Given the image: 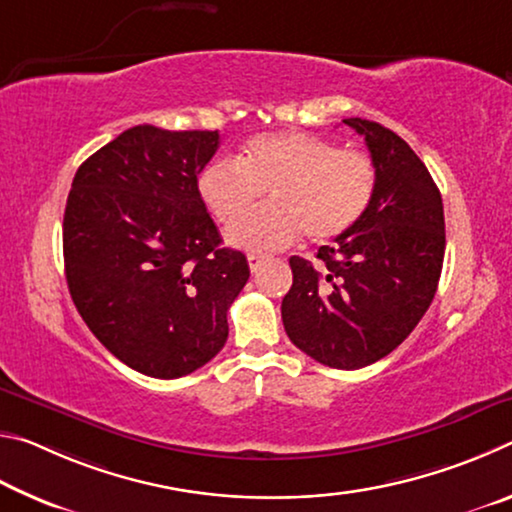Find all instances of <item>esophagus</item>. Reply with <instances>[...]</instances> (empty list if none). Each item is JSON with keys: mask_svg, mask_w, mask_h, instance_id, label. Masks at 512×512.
Listing matches in <instances>:
<instances>
[{"mask_svg": "<svg viewBox=\"0 0 512 512\" xmlns=\"http://www.w3.org/2000/svg\"><path fill=\"white\" fill-rule=\"evenodd\" d=\"M266 259V255H257V253H250L248 255V266H250V271L253 273H257L259 271V266H262V262Z\"/></svg>", "mask_w": 512, "mask_h": 512, "instance_id": "34e87169", "label": "esophagus"}]
</instances>
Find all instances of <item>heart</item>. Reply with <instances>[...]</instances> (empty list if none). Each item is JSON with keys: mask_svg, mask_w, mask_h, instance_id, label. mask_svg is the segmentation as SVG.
<instances>
[{"mask_svg": "<svg viewBox=\"0 0 512 512\" xmlns=\"http://www.w3.org/2000/svg\"><path fill=\"white\" fill-rule=\"evenodd\" d=\"M264 191L272 205L228 232L230 244L275 250L305 235L323 244L350 232L377 192V164L363 151L339 149L307 133H264L239 160L219 158L198 176V192L221 223H235Z\"/></svg>", "mask_w": 512, "mask_h": 512, "instance_id": "obj_1", "label": "heart"}]
</instances>
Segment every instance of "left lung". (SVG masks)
Masks as SVG:
<instances>
[{
  "label": "left lung",
  "mask_w": 512,
  "mask_h": 512,
  "mask_svg": "<svg viewBox=\"0 0 512 512\" xmlns=\"http://www.w3.org/2000/svg\"><path fill=\"white\" fill-rule=\"evenodd\" d=\"M343 124L366 140L377 192L350 232L318 248L320 268L289 259L282 323L311 359L357 370L391 354L429 309L443 271L445 214L431 173L400 135L359 117Z\"/></svg>",
  "instance_id": "left-lung-1"
}]
</instances>
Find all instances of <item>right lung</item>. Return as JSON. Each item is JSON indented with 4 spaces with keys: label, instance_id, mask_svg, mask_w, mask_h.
<instances>
[{
    "label": "right lung",
    "instance_id": "1",
    "mask_svg": "<svg viewBox=\"0 0 512 512\" xmlns=\"http://www.w3.org/2000/svg\"><path fill=\"white\" fill-rule=\"evenodd\" d=\"M219 131L133 126L76 171L63 221L69 296L103 348L142 375L176 379L228 341L244 253L198 192Z\"/></svg>",
    "mask_w": 512,
    "mask_h": 512
}]
</instances>
